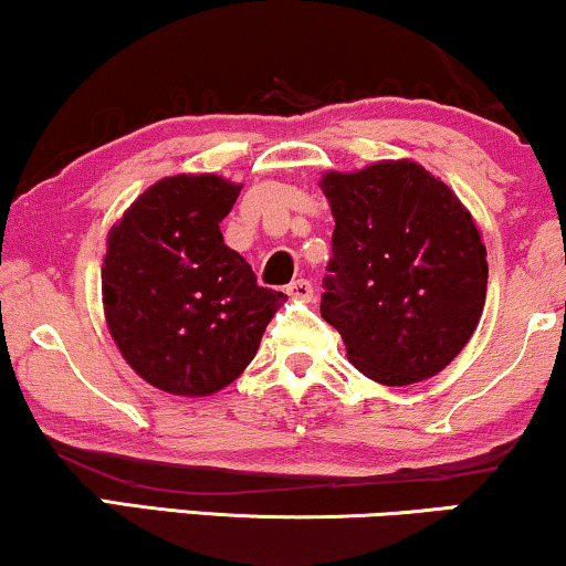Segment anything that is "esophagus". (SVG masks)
Listing matches in <instances>:
<instances>
[{
  "label": "esophagus",
  "mask_w": 566,
  "mask_h": 566,
  "mask_svg": "<svg viewBox=\"0 0 566 566\" xmlns=\"http://www.w3.org/2000/svg\"><path fill=\"white\" fill-rule=\"evenodd\" d=\"M287 295L295 297V301H311L313 287H311L308 279H295V282L287 287Z\"/></svg>",
  "instance_id": "obj_1"
}]
</instances>
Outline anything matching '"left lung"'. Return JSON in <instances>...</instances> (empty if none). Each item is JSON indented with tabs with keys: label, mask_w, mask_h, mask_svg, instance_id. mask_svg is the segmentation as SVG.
Listing matches in <instances>:
<instances>
[{
	"label": "left lung",
	"mask_w": 566,
	"mask_h": 566,
	"mask_svg": "<svg viewBox=\"0 0 566 566\" xmlns=\"http://www.w3.org/2000/svg\"><path fill=\"white\" fill-rule=\"evenodd\" d=\"M322 189L335 216L324 322L374 382L434 377L474 335L485 305L488 253L472 213L411 160L324 174Z\"/></svg>",
	"instance_id": "left-lung-1"
}]
</instances>
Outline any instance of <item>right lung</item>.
<instances>
[{
    "label": "right lung",
    "instance_id": "right-lung-1",
    "mask_svg": "<svg viewBox=\"0 0 566 566\" xmlns=\"http://www.w3.org/2000/svg\"><path fill=\"white\" fill-rule=\"evenodd\" d=\"M240 189L213 174L168 176L107 234V329L128 366L163 392L200 398L234 382L284 301L223 244L221 221Z\"/></svg>",
    "mask_w": 566,
    "mask_h": 566
}]
</instances>
